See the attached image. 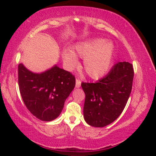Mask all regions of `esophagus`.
I'll return each instance as SVG.
<instances>
[{
  "mask_svg": "<svg viewBox=\"0 0 156 156\" xmlns=\"http://www.w3.org/2000/svg\"><path fill=\"white\" fill-rule=\"evenodd\" d=\"M81 86V81L79 79L76 80V88H79Z\"/></svg>",
  "mask_w": 156,
  "mask_h": 156,
  "instance_id": "34e87169",
  "label": "esophagus"
}]
</instances>
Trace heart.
<instances>
[{"label": "heart", "mask_w": 156, "mask_h": 156, "mask_svg": "<svg viewBox=\"0 0 156 156\" xmlns=\"http://www.w3.org/2000/svg\"><path fill=\"white\" fill-rule=\"evenodd\" d=\"M115 55L112 42L103 38L94 37L76 43L72 50L62 52L63 62L67 69H74L78 65V57L84 58L83 67L89 77L99 80L108 73L112 67Z\"/></svg>", "instance_id": "1"}]
</instances>
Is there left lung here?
Here are the masks:
<instances>
[{"label":"left lung","instance_id":"left-lung-1","mask_svg":"<svg viewBox=\"0 0 156 156\" xmlns=\"http://www.w3.org/2000/svg\"><path fill=\"white\" fill-rule=\"evenodd\" d=\"M133 79V66L123 62L116 64L109 73L97 82H82L85 121L94 127H104L114 122L126 105Z\"/></svg>","mask_w":156,"mask_h":156}]
</instances>
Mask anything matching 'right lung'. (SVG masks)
I'll return each mask as SVG.
<instances>
[{
  "mask_svg": "<svg viewBox=\"0 0 156 156\" xmlns=\"http://www.w3.org/2000/svg\"><path fill=\"white\" fill-rule=\"evenodd\" d=\"M18 84L21 97L30 112L40 120L51 121L61 114L65 100L75 87V78L57 65L36 73L20 63Z\"/></svg>",
  "mask_w": 156,
  "mask_h": 156,
  "instance_id": "right-lung-1",
  "label": "right lung"
}]
</instances>
